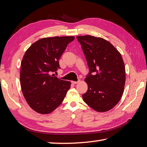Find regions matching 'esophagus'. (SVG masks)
<instances>
[{
  "mask_svg": "<svg viewBox=\"0 0 147 147\" xmlns=\"http://www.w3.org/2000/svg\"><path fill=\"white\" fill-rule=\"evenodd\" d=\"M80 82V80H78V82H74V81H72L71 82V83H73V84H74V85H75V84H77V83H78Z\"/></svg>",
  "mask_w": 147,
  "mask_h": 147,
  "instance_id": "esophagus-1",
  "label": "esophagus"
}]
</instances>
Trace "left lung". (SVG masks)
<instances>
[{"label": "left lung", "instance_id": "obj_1", "mask_svg": "<svg viewBox=\"0 0 147 147\" xmlns=\"http://www.w3.org/2000/svg\"><path fill=\"white\" fill-rule=\"evenodd\" d=\"M90 73L85 81L86 104L97 112H107L119 102L126 82L125 66L117 50L107 40L91 35L78 36Z\"/></svg>", "mask_w": 147, "mask_h": 147}]
</instances>
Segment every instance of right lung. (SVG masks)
Masks as SVG:
<instances>
[{
  "instance_id": "right-lung-1",
  "label": "right lung",
  "mask_w": 147,
  "mask_h": 147,
  "mask_svg": "<svg viewBox=\"0 0 147 147\" xmlns=\"http://www.w3.org/2000/svg\"><path fill=\"white\" fill-rule=\"evenodd\" d=\"M74 37L43 38L33 43L22 59L20 83L24 97L33 111L47 114L64 100L71 82L51 75L60 68L59 60Z\"/></svg>"
}]
</instances>
